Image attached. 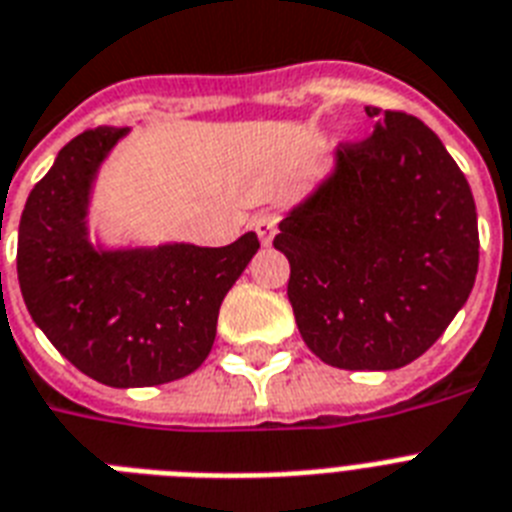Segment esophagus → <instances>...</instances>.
Returning <instances> with one entry per match:
<instances>
[{
  "label": "esophagus",
  "instance_id": "esophagus-1",
  "mask_svg": "<svg viewBox=\"0 0 512 512\" xmlns=\"http://www.w3.org/2000/svg\"><path fill=\"white\" fill-rule=\"evenodd\" d=\"M252 228H255V234L260 236V242L268 247L278 231V218L273 213H260L255 220H252Z\"/></svg>",
  "mask_w": 512,
  "mask_h": 512
}]
</instances>
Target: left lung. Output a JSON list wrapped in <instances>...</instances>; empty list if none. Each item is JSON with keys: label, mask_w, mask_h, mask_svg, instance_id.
Returning a JSON list of instances; mask_svg holds the SVG:
<instances>
[{"label": "left lung", "mask_w": 512, "mask_h": 512, "mask_svg": "<svg viewBox=\"0 0 512 512\" xmlns=\"http://www.w3.org/2000/svg\"><path fill=\"white\" fill-rule=\"evenodd\" d=\"M371 136L344 141L336 170L294 207L273 247L292 265L299 334L323 363L394 371L444 334L479 270L463 170L426 123L365 107Z\"/></svg>", "instance_id": "8db88e82"}]
</instances>
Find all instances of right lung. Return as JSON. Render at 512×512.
<instances>
[{"label":"right lung","mask_w":512,"mask_h":512,"mask_svg":"<svg viewBox=\"0 0 512 512\" xmlns=\"http://www.w3.org/2000/svg\"><path fill=\"white\" fill-rule=\"evenodd\" d=\"M126 128H89L33 186L18 231V281L49 342L99 384L157 386L205 363L218 310L260 242L99 252L86 239L91 181Z\"/></svg>","instance_id":"add662e5"}]
</instances>
